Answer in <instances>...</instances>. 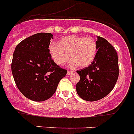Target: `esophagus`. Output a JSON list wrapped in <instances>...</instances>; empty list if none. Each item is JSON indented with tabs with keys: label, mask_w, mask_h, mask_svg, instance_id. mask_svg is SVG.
Masks as SVG:
<instances>
[{
	"label": "esophagus",
	"mask_w": 134,
	"mask_h": 134,
	"mask_svg": "<svg viewBox=\"0 0 134 134\" xmlns=\"http://www.w3.org/2000/svg\"><path fill=\"white\" fill-rule=\"evenodd\" d=\"M73 71H67V74L68 75H71V73H73Z\"/></svg>",
	"instance_id": "obj_1"
}]
</instances>
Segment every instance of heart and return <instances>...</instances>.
<instances>
[{"label":"heart","mask_w":134,"mask_h":134,"mask_svg":"<svg viewBox=\"0 0 134 134\" xmlns=\"http://www.w3.org/2000/svg\"><path fill=\"white\" fill-rule=\"evenodd\" d=\"M50 55L54 62L63 65L70 58V67L83 68L89 66L97 53V44L91 37L69 36L61 39L58 43L52 42L49 46Z\"/></svg>","instance_id":"obj_1"}]
</instances>
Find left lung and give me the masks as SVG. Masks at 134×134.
Segmentation results:
<instances>
[{
	"mask_svg": "<svg viewBox=\"0 0 134 134\" xmlns=\"http://www.w3.org/2000/svg\"><path fill=\"white\" fill-rule=\"evenodd\" d=\"M97 53L88 67L77 70L80 81L76 85L78 95L87 101L102 99L112 91L118 75V58L113 46L104 38L97 36Z\"/></svg>",
	"mask_w": 134,
	"mask_h": 134,
	"instance_id": "1",
	"label": "left lung"
}]
</instances>
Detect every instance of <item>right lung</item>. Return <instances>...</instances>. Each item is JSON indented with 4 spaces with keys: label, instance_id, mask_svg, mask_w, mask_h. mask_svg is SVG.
Returning <instances> with one entry per match:
<instances>
[{
    "label": "right lung",
    "instance_id": "obj_1",
    "mask_svg": "<svg viewBox=\"0 0 134 134\" xmlns=\"http://www.w3.org/2000/svg\"><path fill=\"white\" fill-rule=\"evenodd\" d=\"M53 35L37 33L18 43L11 69L16 86L24 97L36 102L49 99L67 74L55 63L49 52Z\"/></svg>",
    "mask_w": 134,
    "mask_h": 134
}]
</instances>
